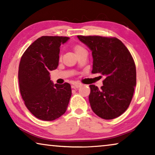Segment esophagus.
I'll list each match as a JSON object with an SVG mask.
<instances>
[{"instance_id": "34e87169", "label": "esophagus", "mask_w": 155, "mask_h": 155, "mask_svg": "<svg viewBox=\"0 0 155 155\" xmlns=\"http://www.w3.org/2000/svg\"><path fill=\"white\" fill-rule=\"evenodd\" d=\"M80 86H81V84H80V83H73V84H72V88L77 89V88H79Z\"/></svg>"}]
</instances>
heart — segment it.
I'll use <instances>...</instances> for the list:
<instances>
[{"label": "heart", "mask_w": 155, "mask_h": 155, "mask_svg": "<svg viewBox=\"0 0 155 155\" xmlns=\"http://www.w3.org/2000/svg\"><path fill=\"white\" fill-rule=\"evenodd\" d=\"M82 50H84V48L82 47L81 46H76L75 47V53L79 52V51H82Z\"/></svg>", "instance_id": "heart-1"}]
</instances>
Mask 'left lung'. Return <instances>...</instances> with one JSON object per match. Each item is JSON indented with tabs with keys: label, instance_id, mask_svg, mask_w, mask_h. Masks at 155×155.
I'll return each instance as SVG.
<instances>
[{
	"label": "left lung",
	"instance_id": "1",
	"mask_svg": "<svg viewBox=\"0 0 155 155\" xmlns=\"http://www.w3.org/2000/svg\"><path fill=\"white\" fill-rule=\"evenodd\" d=\"M78 38L92 51V73L105 77L101 89L90 85L89 101L92 111L103 119L118 117L128 108L136 85V68L130 51L116 37Z\"/></svg>",
	"mask_w": 155,
	"mask_h": 155
}]
</instances>
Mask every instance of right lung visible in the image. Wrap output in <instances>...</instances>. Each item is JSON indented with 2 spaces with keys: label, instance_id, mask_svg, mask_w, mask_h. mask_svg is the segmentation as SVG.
<instances>
[{
  "label": "right lung",
  "instance_id": "1",
  "mask_svg": "<svg viewBox=\"0 0 155 155\" xmlns=\"http://www.w3.org/2000/svg\"><path fill=\"white\" fill-rule=\"evenodd\" d=\"M68 39L43 36L35 40L21 58L18 71L21 95L29 111L40 120H56L67 110L71 84H54L49 72L58 67L60 46Z\"/></svg>",
  "mask_w": 155,
  "mask_h": 155
}]
</instances>
